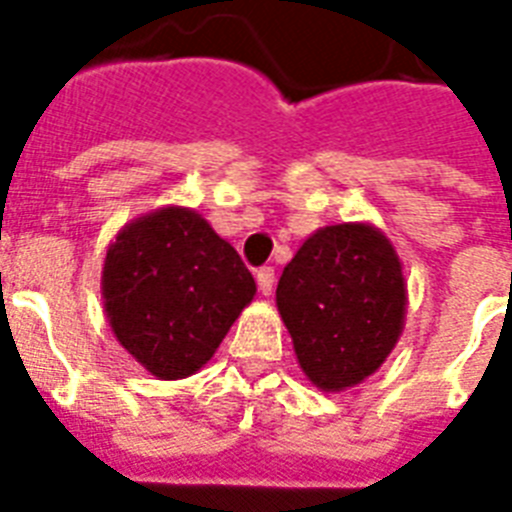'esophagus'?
I'll return each mask as SVG.
<instances>
[{
  "mask_svg": "<svg viewBox=\"0 0 512 512\" xmlns=\"http://www.w3.org/2000/svg\"><path fill=\"white\" fill-rule=\"evenodd\" d=\"M255 279H257V287H260V292H263V295H271L273 281H276V276H273V268H260Z\"/></svg>",
  "mask_w": 512,
  "mask_h": 512,
  "instance_id": "34e87169",
  "label": "esophagus"
}]
</instances>
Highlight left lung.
<instances>
[{
    "label": "left lung",
    "instance_id": "1",
    "mask_svg": "<svg viewBox=\"0 0 512 512\" xmlns=\"http://www.w3.org/2000/svg\"><path fill=\"white\" fill-rule=\"evenodd\" d=\"M276 305L305 377L340 393L396 348L406 321L404 265L372 223L324 225L287 263Z\"/></svg>",
    "mask_w": 512,
    "mask_h": 512
}]
</instances>
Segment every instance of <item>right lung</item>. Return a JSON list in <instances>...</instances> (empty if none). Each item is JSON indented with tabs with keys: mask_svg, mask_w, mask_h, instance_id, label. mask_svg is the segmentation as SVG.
<instances>
[{
	"mask_svg": "<svg viewBox=\"0 0 512 512\" xmlns=\"http://www.w3.org/2000/svg\"><path fill=\"white\" fill-rule=\"evenodd\" d=\"M255 292L236 249L196 209L177 204L124 225L100 276L111 332L156 380L199 372Z\"/></svg>",
	"mask_w": 512,
	"mask_h": 512,
	"instance_id": "obj_1",
	"label": "right lung"
}]
</instances>
